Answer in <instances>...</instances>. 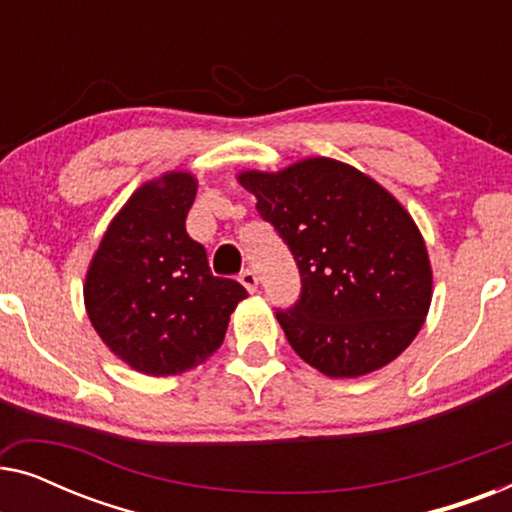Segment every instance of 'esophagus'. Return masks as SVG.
<instances>
[{"mask_svg":"<svg viewBox=\"0 0 512 512\" xmlns=\"http://www.w3.org/2000/svg\"><path fill=\"white\" fill-rule=\"evenodd\" d=\"M240 282H242V286H244V289H247L249 293H254L256 286H258V275H256L254 270H242V272H240Z\"/></svg>","mask_w":512,"mask_h":512,"instance_id":"1","label":"esophagus"}]
</instances>
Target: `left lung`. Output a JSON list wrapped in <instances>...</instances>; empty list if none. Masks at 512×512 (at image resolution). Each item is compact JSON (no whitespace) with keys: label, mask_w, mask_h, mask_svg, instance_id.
<instances>
[{"label":"left lung","mask_w":512,"mask_h":512,"mask_svg":"<svg viewBox=\"0 0 512 512\" xmlns=\"http://www.w3.org/2000/svg\"><path fill=\"white\" fill-rule=\"evenodd\" d=\"M240 184L296 258L300 296L277 310V321L300 359L328 377H359L394 361L431 303L429 256L410 214L331 158L277 174L242 172Z\"/></svg>","instance_id":"left-lung-1"}]
</instances>
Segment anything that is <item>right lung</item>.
I'll return each mask as SVG.
<instances>
[{"instance_id":"1","label":"right lung","mask_w":512,"mask_h":512,"mask_svg":"<svg viewBox=\"0 0 512 512\" xmlns=\"http://www.w3.org/2000/svg\"><path fill=\"white\" fill-rule=\"evenodd\" d=\"M195 188L186 172L139 188L104 233L83 286L95 331L144 375L205 361L247 298L240 282L212 275L205 247L186 233Z\"/></svg>"}]
</instances>
